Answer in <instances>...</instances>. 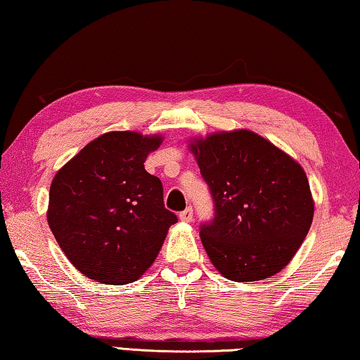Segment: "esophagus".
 Instances as JSON below:
<instances>
[{
	"label": "esophagus",
	"mask_w": 360,
	"mask_h": 360,
	"mask_svg": "<svg viewBox=\"0 0 360 360\" xmlns=\"http://www.w3.org/2000/svg\"><path fill=\"white\" fill-rule=\"evenodd\" d=\"M180 220L181 221H186V223L193 221V209L188 207L184 212H180Z\"/></svg>",
	"instance_id": "obj_1"
}]
</instances>
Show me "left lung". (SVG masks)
I'll return each mask as SVG.
<instances>
[{"label": "left lung", "mask_w": 360, "mask_h": 360, "mask_svg": "<svg viewBox=\"0 0 360 360\" xmlns=\"http://www.w3.org/2000/svg\"><path fill=\"white\" fill-rule=\"evenodd\" d=\"M188 148L215 202L201 240L229 281L268 279L284 269L308 234L314 201L303 167L249 129L194 137Z\"/></svg>", "instance_id": "left-lung-1"}]
</instances>
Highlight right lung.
Masks as SVG:
<instances>
[{
	"mask_svg": "<svg viewBox=\"0 0 360 360\" xmlns=\"http://www.w3.org/2000/svg\"><path fill=\"white\" fill-rule=\"evenodd\" d=\"M162 135L102 134L57 170L47 223L73 266L96 282L124 285L156 260L176 221L162 185L143 162Z\"/></svg>",
	"mask_w": 360,
	"mask_h": 360,
	"instance_id": "1",
	"label": "right lung"
}]
</instances>
